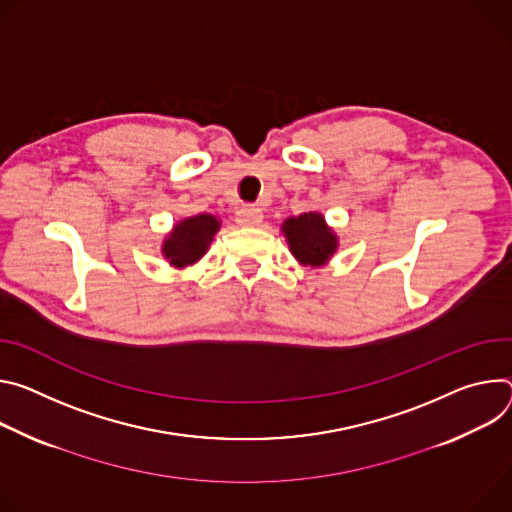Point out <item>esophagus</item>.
<instances>
[{"label":"esophagus","mask_w":512,"mask_h":512,"mask_svg":"<svg viewBox=\"0 0 512 512\" xmlns=\"http://www.w3.org/2000/svg\"><path fill=\"white\" fill-rule=\"evenodd\" d=\"M262 211L256 207V205H246L244 209L238 211V217L236 221L244 227H254V225H260L262 223Z\"/></svg>","instance_id":"obj_1"}]
</instances>
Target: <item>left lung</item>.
Segmentation results:
<instances>
[{
	"instance_id": "left-lung-1",
	"label": "left lung",
	"mask_w": 512,
	"mask_h": 512,
	"mask_svg": "<svg viewBox=\"0 0 512 512\" xmlns=\"http://www.w3.org/2000/svg\"><path fill=\"white\" fill-rule=\"evenodd\" d=\"M282 234L289 242L291 254L303 266H323L337 250V236L325 223L321 213H301L299 217H289L282 223Z\"/></svg>"
}]
</instances>
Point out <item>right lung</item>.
Wrapping results in <instances>:
<instances>
[{"mask_svg":"<svg viewBox=\"0 0 512 512\" xmlns=\"http://www.w3.org/2000/svg\"><path fill=\"white\" fill-rule=\"evenodd\" d=\"M219 219L211 213H199L179 221L162 242V256L175 268L195 264L219 232Z\"/></svg>","mask_w":512,"mask_h":512,"instance_id":"right-lung-1","label":"right lung"}]
</instances>
